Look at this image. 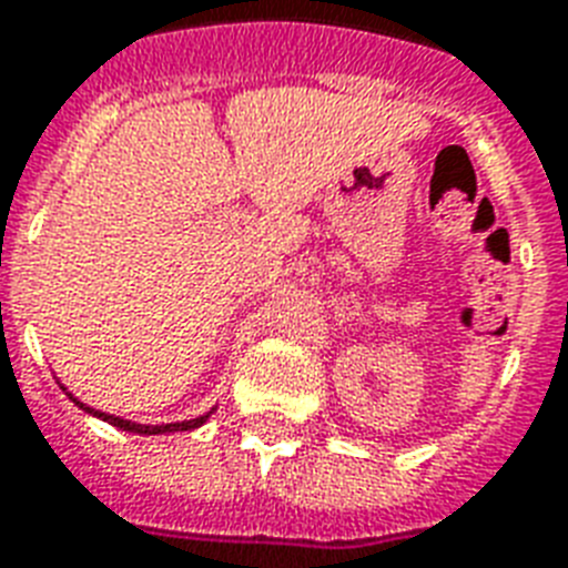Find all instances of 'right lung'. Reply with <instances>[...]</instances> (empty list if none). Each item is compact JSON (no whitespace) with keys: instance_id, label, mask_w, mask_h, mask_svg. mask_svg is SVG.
Masks as SVG:
<instances>
[{"instance_id":"1","label":"right lung","mask_w":568,"mask_h":568,"mask_svg":"<svg viewBox=\"0 0 568 568\" xmlns=\"http://www.w3.org/2000/svg\"><path fill=\"white\" fill-rule=\"evenodd\" d=\"M73 397V395H70ZM73 404H79L73 397ZM84 409V413L97 415V418H102V422L114 424V427H120V430H129V433H144V436H153V433H176V430H194V427H200V424L209 418V413L200 415V418H191V422H176V424H155V427H150V424H135V422H126V418H118V415H109V413H100V409H91V406L79 404Z\"/></svg>"}]
</instances>
